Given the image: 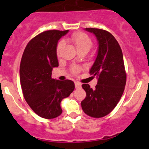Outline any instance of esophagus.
<instances>
[{
	"mask_svg": "<svg viewBox=\"0 0 149 149\" xmlns=\"http://www.w3.org/2000/svg\"><path fill=\"white\" fill-rule=\"evenodd\" d=\"M75 86H76V88H79L81 87V84L79 82H75Z\"/></svg>",
	"mask_w": 149,
	"mask_h": 149,
	"instance_id": "1",
	"label": "esophagus"
}]
</instances>
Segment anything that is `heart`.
I'll return each instance as SVG.
<instances>
[{
  "mask_svg": "<svg viewBox=\"0 0 149 149\" xmlns=\"http://www.w3.org/2000/svg\"><path fill=\"white\" fill-rule=\"evenodd\" d=\"M70 40L76 47L78 52H88L89 49H91V46H92V41H91V38L86 34L84 32H81V31L76 32L72 34L71 37H70ZM63 46V41H60L58 43V45H57L56 52L58 55H59L60 52H61V49H62ZM72 70H73L74 73H77L80 70V68L73 67Z\"/></svg>",
  "mask_w": 149,
  "mask_h": 149,
  "instance_id": "heart-1",
  "label": "heart"
}]
</instances>
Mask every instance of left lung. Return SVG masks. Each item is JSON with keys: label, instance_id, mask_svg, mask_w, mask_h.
<instances>
[{"label": "left lung", "instance_id": "left-lung-1", "mask_svg": "<svg viewBox=\"0 0 149 149\" xmlns=\"http://www.w3.org/2000/svg\"><path fill=\"white\" fill-rule=\"evenodd\" d=\"M93 33L98 42L97 55L89 73L97 79L95 89L87 84L82 88L86 97L81 102L84 112L92 118H102L119 102L126 84V73L122 49L114 36L107 31L86 28ZM92 76V77H93Z\"/></svg>", "mask_w": 149, "mask_h": 149}]
</instances>
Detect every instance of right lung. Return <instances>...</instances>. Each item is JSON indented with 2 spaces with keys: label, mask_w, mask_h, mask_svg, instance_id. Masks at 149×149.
<instances>
[{
  "label": "right lung",
  "mask_w": 149,
  "mask_h": 149,
  "mask_svg": "<svg viewBox=\"0 0 149 149\" xmlns=\"http://www.w3.org/2000/svg\"><path fill=\"white\" fill-rule=\"evenodd\" d=\"M68 30H49L30 40L24 51L20 64V82L24 97L40 117L57 118L62 113L61 102L73 91L70 80L52 79L53 68L58 67L56 47L58 40Z\"/></svg>",
  "instance_id": "right-lung-1"
}]
</instances>
